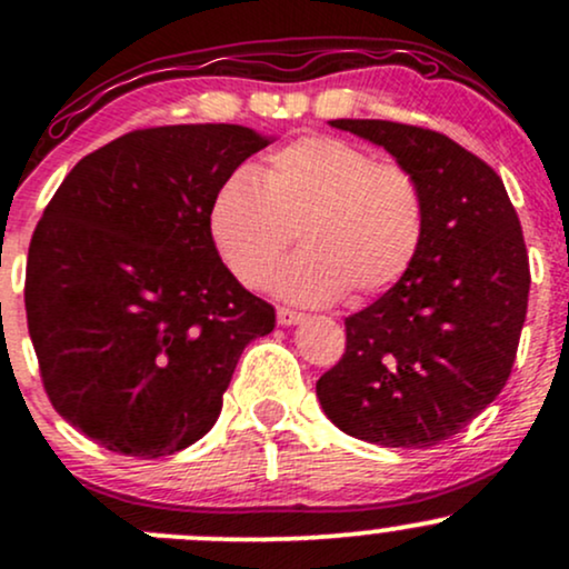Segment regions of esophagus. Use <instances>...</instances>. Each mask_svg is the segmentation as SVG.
Masks as SVG:
<instances>
[{"instance_id": "1", "label": "esophagus", "mask_w": 569, "mask_h": 569, "mask_svg": "<svg viewBox=\"0 0 569 569\" xmlns=\"http://www.w3.org/2000/svg\"><path fill=\"white\" fill-rule=\"evenodd\" d=\"M302 312H297V310H289V307H278V323L280 326H293V323H299L302 321Z\"/></svg>"}]
</instances>
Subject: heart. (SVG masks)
Segmentation results:
<instances>
[{
	"mask_svg": "<svg viewBox=\"0 0 569 569\" xmlns=\"http://www.w3.org/2000/svg\"><path fill=\"white\" fill-rule=\"evenodd\" d=\"M219 257L248 289L276 276L293 238L305 248L280 270V297L326 305L393 289L428 232L420 179L398 162L331 136H305L272 152L253 176H227L208 202Z\"/></svg>",
	"mask_w": 569,
	"mask_h": 569,
	"instance_id": "obj_1",
	"label": "heart"
}]
</instances>
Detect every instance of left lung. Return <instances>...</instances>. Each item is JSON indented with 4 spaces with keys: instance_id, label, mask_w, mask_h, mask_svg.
<instances>
[{
    "instance_id": "1",
    "label": "left lung",
    "mask_w": 569,
    "mask_h": 569,
    "mask_svg": "<svg viewBox=\"0 0 569 569\" xmlns=\"http://www.w3.org/2000/svg\"><path fill=\"white\" fill-rule=\"evenodd\" d=\"M331 126L380 143L420 179L428 232L403 280L345 318V352L316 393L348 436L436 447L511 377L530 297L519 217L500 176L439 130L390 120Z\"/></svg>"
}]
</instances>
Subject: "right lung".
I'll use <instances>...</instances> for the list:
<instances>
[{
	"instance_id": "1",
	"label": "right lung",
	"mask_w": 569,
	"mask_h": 569,
	"mask_svg": "<svg viewBox=\"0 0 569 569\" xmlns=\"http://www.w3.org/2000/svg\"><path fill=\"white\" fill-rule=\"evenodd\" d=\"M267 143L227 122L130 130L44 208L26 321L53 409L101 447L149 460L202 439L240 352L276 326L208 232L217 187Z\"/></svg>"
}]
</instances>
